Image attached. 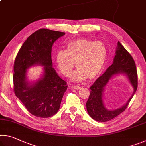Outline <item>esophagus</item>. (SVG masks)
<instances>
[{"label": "esophagus", "instance_id": "34e87169", "mask_svg": "<svg viewBox=\"0 0 146 146\" xmlns=\"http://www.w3.org/2000/svg\"><path fill=\"white\" fill-rule=\"evenodd\" d=\"M73 88L76 89V90H79V89H80L81 87L78 85H73Z\"/></svg>", "mask_w": 146, "mask_h": 146}]
</instances>
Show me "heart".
<instances>
[{
    "instance_id": "1",
    "label": "heart",
    "mask_w": 146,
    "mask_h": 146,
    "mask_svg": "<svg viewBox=\"0 0 146 146\" xmlns=\"http://www.w3.org/2000/svg\"><path fill=\"white\" fill-rule=\"evenodd\" d=\"M108 56V48L102 41L79 38L70 41L66 50L57 51L55 62L59 71L68 76L75 66L77 68L71 78L80 82L89 78H97L102 72Z\"/></svg>"
}]
</instances>
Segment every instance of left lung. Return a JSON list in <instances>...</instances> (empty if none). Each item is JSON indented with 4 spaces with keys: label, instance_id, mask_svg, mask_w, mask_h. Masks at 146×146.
<instances>
[{
    "label": "left lung",
    "instance_id": "8db88e82",
    "mask_svg": "<svg viewBox=\"0 0 146 146\" xmlns=\"http://www.w3.org/2000/svg\"><path fill=\"white\" fill-rule=\"evenodd\" d=\"M119 74L127 76L132 86V93L127 102L115 110H109L104 104V91L108 82ZM137 73L135 61L131 55L118 42L113 64L106 70L102 76L91 86L90 97L86 102V109L89 115L98 122H108L124 111L128 104L137 90Z\"/></svg>",
    "mask_w": 146,
    "mask_h": 146
}]
</instances>
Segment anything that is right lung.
I'll return each instance as SVG.
<instances>
[{
    "label": "right lung",
    "instance_id": "right-lung-1",
    "mask_svg": "<svg viewBox=\"0 0 146 146\" xmlns=\"http://www.w3.org/2000/svg\"><path fill=\"white\" fill-rule=\"evenodd\" d=\"M64 32L40 29L24 42L14 62V92L27 110L40 118L52 117L58 112L68 88L67 83L53 68L51 51L53 43ZM34 66L43 67L37 80L30 81L27 70Z\"/></svg>",
    "mask_w": 146,
    "mask_h": 146
}]
</instances>
